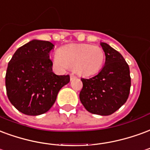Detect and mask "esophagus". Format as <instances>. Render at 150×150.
Here are the masks:
<instances>
[{"mask_svg": "<svg viewBox=\"0 0 150 150\" xmlns=\"http://www.w3.org/2000/svg\"><path fill=\"white\" fill-rule=\"evenodd\" d=\"M74 78H76V76H74V74H71V75H70V80H73V79H74Z\"/></svg>", "mask_w": 150, "mask_h": 150, "instance_id": "obj_1", "label": "esophagus"}]
</instances>
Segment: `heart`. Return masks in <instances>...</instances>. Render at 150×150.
Wrapping results in <instances>:
<instances>
[{
	"mask_svg": "<svg viewBox=\"0 0 150 150\" xmlns=\"http://www.w3.org/2000/svg\"><path fill=\"white\" fill-rule=\"evenodd\" d=\"M54 60L59 67L73 68L77 74L88 76L100 71L105 61V53L98 45L74 44L62 48L55 54Z\"/></svg>",
	"mask_w": 150,
	"mask_h": 150,
	"instance_id": "obj_1",
	"label": "heart"
}]
</instances>
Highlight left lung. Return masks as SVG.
<instances>
[{
    "label": "left lung",
    "mask_w": 150,
    "mask_h": 150,
    "mask_svg": "<svg viewBox=\"0 0 150 150\" xmlns=\"http://www.w3.org/2000/svg\"><path fill=\"white\" fill-rule=\"evenodd\" d=\"M100 45L105 63L99 74L91 78H81L83 87L80 100L86 110L93 114L108 116L123 105L129 94V67L121 53L108 44Z\"/></svg>",
    "instance_id": "1"
}]
</instances>
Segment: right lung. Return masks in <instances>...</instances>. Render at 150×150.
Instances as JSON below:
<instances>
[{
  "label": "right lung",
  "instance_id": "obj_1",
  "mask_svg": "<svg viewBox=\"0 0 150 150\" xmlns=\"http://www.w3.org/2000/svg\"><path fill=\"white\" fill-rule=\"evenodd\" d=\"M50 41L33 40L20 47L8 64L5 86L8 100L18 111L29 116L43 114L55 102L69 75L52 72Z\"/></svg>",
  "mask_w": 150,
  "mask_h": 150
}]
</instances>
